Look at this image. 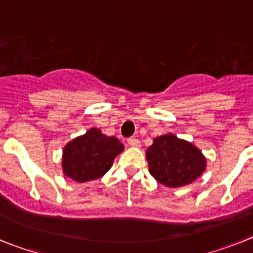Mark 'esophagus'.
Instances as JSON below:
<instances>
[{"label": "esophagus", "instance_id": "34e87169", "mask_svg": "<svg viewBox=\"0 0 253 253\" xmlns=\"http://www.w3.org/2000/svg\"><path fill=\"white\" fill-rule=\"evenodd\" d=\"M127 142H128L129 146H132V148H139L140 146V140L136 139V137H129V139L127 140Z\"/></svg>", "mask_w": 253, "mask_h": 253}]
</instances>
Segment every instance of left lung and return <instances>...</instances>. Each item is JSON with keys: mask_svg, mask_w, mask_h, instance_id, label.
<instances>
[{"mask_svg": "<svg viewBox=\"0 0 253 253\" xmlns=\"http://www.w3.org/2000/svg\"><path fill=\"white\" fill-rule=\"evenodd\" d=\"M146 160L154 178L172 188L192 183L206 169L201 150L173 133L155 137L146 150Z\"/></svg>", "mask_w": 253, "mask_h": 253, "instance_id": "left-lung-1", "label": "left lung"}]
</instances>
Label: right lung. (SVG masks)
Here are the masks:
<instances>
[{
	"instance_id": "add662e5",
	"label": "right lung",
	"mask_w": 253,
	"mask_h": 253,
	"mask_svg": "<svg viewBox=\"0 0 253 253\" xmlns=\"http://www.w3.org/2000/svg\"><path fill=\"white\" fill-rule=\"evenodd\" d=\"M124 149L117 137L104 135L99 128L93 127L65 145L63 174L79 183L100 178L111 169L114 158Z\"/></svg>"
}]
</instances>
